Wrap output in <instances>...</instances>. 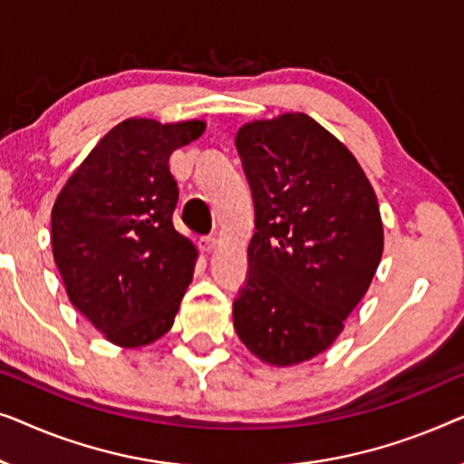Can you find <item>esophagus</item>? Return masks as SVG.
<instances>
[{
	"label": "esophagus",
	"mask_w": 464,
	"mask_h": 464,
	"mask_svg": "<svg viewBox=\"0 0 464 464\" xmlns=\"http://www.w3.org/2000/svg\"><path fill=\"white\" fill-rule=\"evenodd\" d=\"M217 246H218V241L214 239V237H201V239H199L201 252H206V254H210V252L217 250Z\"/></svg>",
	"instance_id": "esophagus-1"
}]
</instances>
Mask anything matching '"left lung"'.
I'll return each instance as SVG.
<instances>
[{"label":"left lung","mask_w":464,"mask_h":464,"mask_svg":"<svg viewBox=\"0 0 464 464\" xmlns=\"http://www.w3.org/2000/svg\"><path fill=\"white\" fill-rule=\"evenodd\" d=\"M235 145L256 220L233 325L260 362L288 368L330 349L368 292L381 210L355 155L309 115L247 121Z\"/></svg>","instance_id":"8db88e82"}]
</instances>
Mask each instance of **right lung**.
<instances>
[{
	"label": "right lung",
	"instance_id": "right-lung-1",
	"mask_svg": "<svg viewBox=\"0 0 464 464\" xmlns=\"http://www.w3.org/2000/svg\"><path fill=\"white\" fill-rule=\"evenodd\" d=\"M206 121L130 117L102 136L52 206V254L71 304L117 347L172 328L198 247L174 229L179 185L169 155Z\"/></svg>",
	"mask_w": 464,
	"mask_h": 464
}]
</instances>
